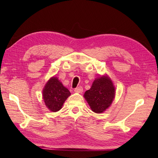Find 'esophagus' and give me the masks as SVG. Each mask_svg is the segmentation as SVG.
Returning <instances> with one entry per match:
<instances>
[{
	"mask_svg": "<svg viewBox=\"0 0 158 158\" xmlns=\"http://www.w3.org/2000/svg\"><path fill=\"white\" fill-rule=\"evenodd\" d=\"M74 91H75V92H77V93H81L83 92V88L81 86H79V87H77V88H75Z\"/></svg>",
	"mask_w": 158,
	"mask_h": 158,
	"instance_id": "1",
	"label": "esophagus"
}]
</instances>
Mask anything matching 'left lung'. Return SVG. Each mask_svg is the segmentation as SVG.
<instances>
[{
	"mask_svg": "<svg viewBox=\"0 0 158 158\" xmlns=\"http://www.w3.org/2000/svg\"><path fill=\"white\" fill-rule=\"evenodd\" d=\"M115 88L108 77L96 79L92 85L85 92L84 97L94 112L100 113L109 107L115 97Z\"/></svg>",
	"mask_w": 158,
	"mask_h": 158,
	"instance_id": "8db88e82",
	"label": "left lung"
}]
</instances>
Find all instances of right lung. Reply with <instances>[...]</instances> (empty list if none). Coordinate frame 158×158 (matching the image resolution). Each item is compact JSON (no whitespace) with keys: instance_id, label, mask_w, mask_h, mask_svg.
<instances>
[{"instance_id":"right-lung-1","label":"right lung","mask_w":158,"mask_h":158,"mask_svg":"<svg viewBox=\"0 0 158 158\" xmlns=\"http://www.w3.org/2000/svg\"><path fill=\"white\" fill-rule=\"evenodd\" d=\"M70 95L69 90L60 82L57 77L50 79L43 91V97L45 105L52 112L60 110L63 103Z\"/></svg>"}]
</instances>
